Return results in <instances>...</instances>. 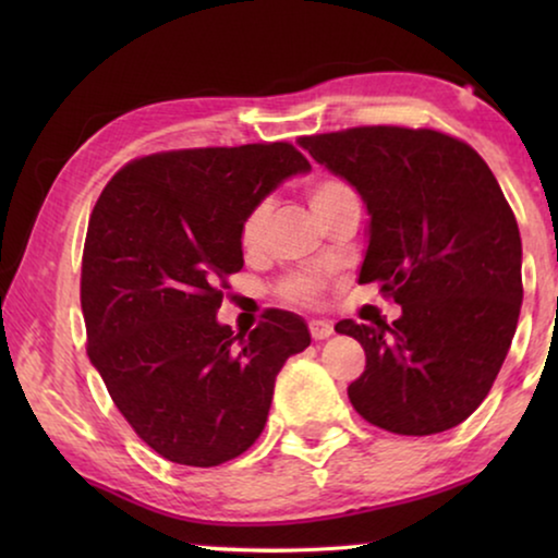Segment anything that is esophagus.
Returning a JSON list of instances; mask_svg holds the SVG:
<instances>
[{
    "mask_svg": "<svg viewBox=\"0 0 558 558\" xmlns=\"http://www.w3.org/2000/svg\"><path fill=\"white\" fill-rule=\"evenodd\" d=\"M332 332H335V327H332L330 319H312V323H310V335H312V338H315V340L330 338Z\"/></svg>",
    "mask_w": 558,
    "mask_h": 558,
    "instance_id": "34e87169",
    "label": "esophagus"
}]
</instances>
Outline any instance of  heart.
I'll use <instances>...</instances> for the list:
<instances>
[{"label":"heart","instance_id":"1","mask_svg":"<svg viewBox=\"0 0 558 558\" xmlns=\"http://www.w3.org/2000/svg\"><path fill=\"white\" fill-rule=\"evenodd\" d=\"M345 195H353V190L338 178H319L307 187L310 205L315 208L317 216L327 208V205H332L335 201H340V197ZM264 228H266V205H258V208L251 210L248 218L243 220V228H241L243 246L246 248L258 246V241H262L264 235ZM284 292L287 296H292V300H307L312 294V284L307 279H292L284 284Z\"/></svg>","mask_w":558,"mask_h":558}]
</instances>
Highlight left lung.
<instances>
[{"mask_svg": "<svg viewBox=\"0 0 558 558\" xmlns=\"http://www.w3.org/2000/svg\"><path fill=\"white\" fill-rule=\"evenodd\" d=\"M300 147L363 197L357 281H380L401 304L391 325H335L365 350L350 403L407 437L462 424L490 393L523 302L521 233L490 167L434 129L357 126Z\"/></svg>", "mask_w": 558, "mask_h": 558, "instance_id": "1", "label": "left lung"}]
</instances>
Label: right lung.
Returning a JSON list of instances; mask_svg holds the SVG:
<instances>
[{
    "label": "right lung",
    "instance_id": "obj_1",
    "mask_svg": "<svg viewBox=\"0 0 558 558\" xmlns=\"http://www.w3.org/2000/svg\"><path fill=\"white\" fill-rule=\"evenodd\" d=\"M310 162L292 144L162 151L113 174L90 213L81 271L88 357L132 429L165 460L216 468L264 432L274 380L310 345L271 310L256 330L218 323L241 228Z\"/></svg>",
    "mask_w": 558,
    "mask_h": 558
}]
</instances>
